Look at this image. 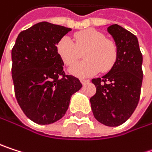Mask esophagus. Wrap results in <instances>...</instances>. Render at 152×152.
I'll return each mask as SVG.
<instances>
[{"label":"esophagus","mask_w":152,"mask_h":152,"mask_svg":"<svg viewBox=\"0 0 152 152\" xmlns=\"http://www.w3.org/2000/svg\"><path fill=\"white\" fill-rule=\"evenodd\" d=\"M89 81H90V80H88V79H84V78L80 79V82H81L83 85H85V84H86V83H89Z\"/></svg>","instance_id":"esophagus-1"}]
</instances>
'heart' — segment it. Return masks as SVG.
Here are the masks:
<instances>
[{"instance_id": "heart-1", "label": "heart", "mask_w": 152, "mask_h": 152, "mask_svg": "<svg viewBox=\"0 0 152 152\" xmlns=\"http://www.w3.org/2000/svg\"><path fill=\"white\" fill-rule=\"evenodd\" d=\"M74 41L67 36L62 37L57 43V52L66 66H72L85 51L86 60L74 65L69 72L79 77H91L100 71H109L118 57L116 44L94 29H87L74 34Z\"/></svg>"}]
</instances>
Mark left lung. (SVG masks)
I'll use <instances>...</instances> for the list:
<instances>
[{"mask_svg":"<svg viewBox=\"0 0 152 152\" xmlns=\"http://www.w3.org/2000/svg\"><path fill=\"white\" fill-rule=\"evenodd\" d=\"M118 49L117 60L102 77L94 78L96 94L90 102L94 118L108 126L125 123L135 110L142 83V55L137 37L115 24L108 27Z\"/></svg>","mask_w":152,"mask_h":152,"instance_id":"8db88e82","label":"left lung"}]
</instances>
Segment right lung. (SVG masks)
<instances>
[{"label":"right lung","instance_id":"right-lung-1","mask_svg":"<svg viewBox=\"0 0 152 152\" xmlns=\"http://www.w3.org/2000/svg\"><path fill=\"white\" fill-rule=\"evenodd\" d=\"M69 31L62 26L40 22L20 32L11 50L15 96L33 122L49 125L59 120L71 96L81 89L79 79L63 70L57 43Z\"/></svg>","mask_w":152,"mask_h":152}]
</instances>
